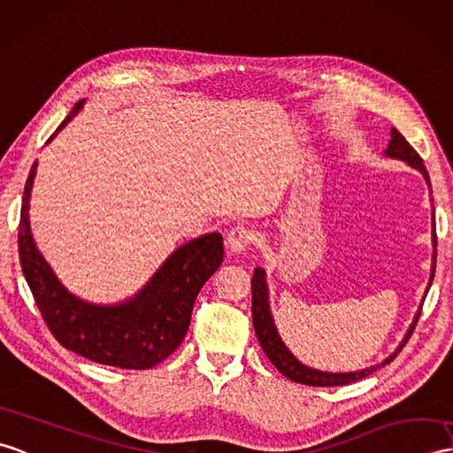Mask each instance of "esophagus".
<instances>
[{
	"mask_svg": "<svg viewBox=\"0 0 453 453\" xmlns=\"http://www.w3.org/2000/svg\"><path fill=\"white\" fill-rule=\"evenodd\" d=\"M250 241H252V231L247 226H235L229 229V234L226 237V247L229 252L239 255V252L249 249Z\"/></svg>",
	"mask_w": 453,
	"mask_h": 453,
	"instance_id": "obj_1",
	"label": "esophagus"
}]
</instances>
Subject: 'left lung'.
<instances>
[{
  "instance_id": "obj_1",
  "label": "left lung",
  "mask_w": 453,
  "mask_h": 453,
  "mask_svg": "<svg viewBox=\"0 0 453 453\" xmlns=\"http://www.w3.org/2000/svg\"><path fill=\"white\" fill-rule=\"evenodd\" d=\"M392 139L388 142V149L384 150V154L388 157H395V160H402L407 165L415 167L417 172L423 173L425 181L430 187V179L426 173V167L420 160V156L415 152V149L411 144H409L403 134L399 133L397 129H392ZM433 266H430V281H428V288L430 283H433L434 278V270H436V224H434V212H433ZM426 288V293H428ZM250 289H252V326H255V332H257V338L260 342L262 351L266 353L268 359L272 361V365L276 366V369L289 378L293 382H299V384H307V386H345V384H351L361 380V378L372 374L374 371L380 369V366L392 363L395 359L397 351L403 349V345L407 343L409 335L413 334L415 330V324L418 320V312L415 314V319L409 326L407 334L403 335L402 343L395 347V351L392 355H388L382 363H376L372 366H366V369L361 371H353V372H326V371H319V369H311V366L303 365L296 355H293L288 345L283 343V340L280 338L278 328L274 324V317H272V311H270V297H268V283H266V272L265 268H255V274H252L250 280ZM426 297V296H425ZM425 303V299H423Z\"/></svg>"
}]
</instances>
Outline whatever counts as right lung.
I'll use <instances>...</instances> for the list:
<instances>
[{"label":"right lung","instance_id":"obj_1","mask_svg":"<svg viewBox=\"0 0 453 453\" xmlns=\"http://www.w3.org/2000/svg\"><path fill=\"white\" fill-rule=\"evenodd\" d=\"M71 110L54 136L84 106ZM38 162L30 167L19 224V258L30 291L54 338L81 357L119 369L144 371L172 355L191 324L198 291L224 260V239L214 231L177 247L133 297L98 304L71 293L38 250L30 231V195Z\"/></svg>","mask_w":453,"mask_h":453}]
</instances>
